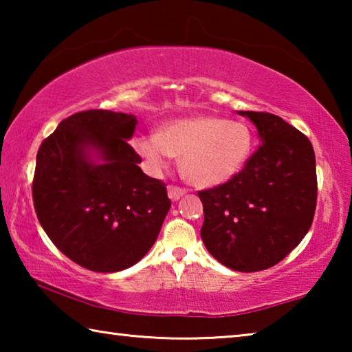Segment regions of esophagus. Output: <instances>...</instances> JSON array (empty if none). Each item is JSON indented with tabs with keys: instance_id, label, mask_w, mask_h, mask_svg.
<instances>
[{
	"instance_id": "esophagus-1",
	"label": "esophagus",
	"mask_w": 352,
	"mask_h": 352,
	"mask_svg": "<svg viewBox=\"0 0 352 352\" xmlns=\"http://www.w3.org/2000/svg\"><path fill=\"white\" fill-rule=\"evenodd\" d=\"M168 194H169V199L172 201H177L180 197H183L184 194H186V189L180 188V186H174V184H169L168 186Z\"/></svg>"
}]
</instances>
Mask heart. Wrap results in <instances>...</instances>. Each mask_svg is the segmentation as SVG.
Listing matches in <instances>:
<instances>
[{"label": "heart", "mask_w": 352, "mask_h": 352, "mask_svg": "<svg viewBox=\"0 0 352 352\" xmlns=\"http://www.w3.org/2000/svg\"><path fill=\"white\" fill-rule=\"evenodd\" d=\"M136 153L148 169L162 172L172 157H182L183 174L200 188L228 182L239 172L252 153L253 136L247 124L199 115L166 122L157 133L135 138Z\"/></svg>", "instance_id": "heart-1"}]
</instances>
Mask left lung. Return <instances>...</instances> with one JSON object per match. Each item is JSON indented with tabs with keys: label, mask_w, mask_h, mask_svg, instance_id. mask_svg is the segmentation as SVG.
Returning a JSON list of instances; mask_svg holds the SVG:
<instances>
[{
	"label": "left lung",
	"mask_w": 352,
	"mask_h": 352,
	"mask_svg": "<svg viewBox=\"0 0 352 352\" xmlns=\"http://www.w3.org/2000/svg\"><path fill=\"white\" fill-rule=\"evenodd\" d=\"M239 115L258 129L261 146L239 174L200 190V236L220 264L250 273L278 264L306 236L317 206V170L311 141L283 118Z\"/></svg>",
	"instance_id": "obj_1"
}]
</instances>
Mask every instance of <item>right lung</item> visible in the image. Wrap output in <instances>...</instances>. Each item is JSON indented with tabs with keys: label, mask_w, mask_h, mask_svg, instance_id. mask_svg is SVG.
Returning <instances> with one entry per match:
<instances>
[{
	"label": "right lung",
	"mask_w": 352,
	"mask_h": 352,
	"mask_svg": "<svg viewBox=\"0 0 352 352\" xmlns=\"http://www.w3.org/2000/svg\"><path fill=\"white\" fill-rule=\"evenodd\" d=\"M136 124L127 113L79 111L38 148L32 182L38 222L83 269L113 273L135 265L170 208L166 184L141 170L129 144Z\"/></svg>",
	"instance_id": "1"
}]
</instances>
